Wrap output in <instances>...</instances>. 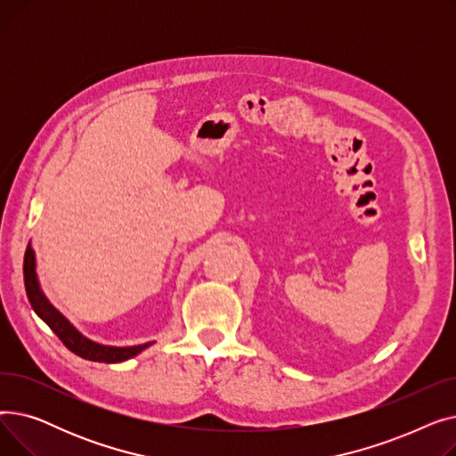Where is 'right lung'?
Returning <instances> with one entry per match:
<instances>
[{
	"label": "right lung",
	"mask_w": 456,
	"mask_h": 456,
	"mask_svg": "<svg viewBox=\"0 0 456 456\" xmlns=\"http://www.w3.org/2000/svg\"><path fill=\"white\" fill-rule=\"evenodd\" d=\"M23 282H26V292L29 297V303L33 306L35 313L50 325V329L61 338V342L71 351L76 353L86 361L94 362H107V364H116V362H124L129 361V358L136 356L146 347H150L153 342L148 344H140V346H129V347H114V346H103V344H95L88 340L86 337L71 325L59 310L47 301L44 292L40 290L38 277H37V262H35V251L31 244L28 246L26 258H23Z\"/></svg>",
	"instance_id": "1"
}]
</instances>
